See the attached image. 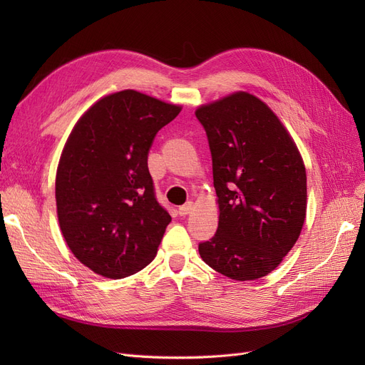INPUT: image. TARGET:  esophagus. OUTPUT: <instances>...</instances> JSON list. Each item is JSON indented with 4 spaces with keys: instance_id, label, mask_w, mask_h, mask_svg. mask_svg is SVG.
I'll return each instance as SVG.
<instances>
[{
    "instance_id": "1",
    "label": "esophagus",
    "mask_w": 365,
    "mask_h": 365,
    "mask_svg": "<svg viewBox=\"0 0 365 365\" xmlns=\"http://www.w3.org/2000/svg\"><path fill=\"white\" fill-rule=\"evenodd\" d=\"M192 210H193V202H192V201H189V202H185L184 205H181V207H180L178 213H180V216H185V215L192 213Z\"/></svg>"
}]
</instances>
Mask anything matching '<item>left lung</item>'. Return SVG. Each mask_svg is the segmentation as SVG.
I'll return each instance as SVG.
<instances>
[{
    "label": "left lung",
    "mask_w": 365,
    "mask_h": 365,
    "mask_svg": "<svg viewBox=\"0 0 365 365\" xmlns=\"http://www.w3.org/2000/svg\"><path fill=\"white\" fill-rule=\"evenodd\" d=\"M213 160L216 235L200 244L210 268L245 282L279 267L302 233L306 168L294 138L259 97L236 91L196 108Z\"/></svg>",
    "instance_id": "left-lung-1"
}]
</instances>
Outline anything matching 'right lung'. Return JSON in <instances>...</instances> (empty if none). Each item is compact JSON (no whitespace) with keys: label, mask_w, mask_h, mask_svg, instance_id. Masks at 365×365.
Returning <instances> with one entry per match:
<instances>
[{"label":"right lung","mask_w":365,"mask_h":365,"mask_svg":"<svg viewBox=\"0 0 365 365\" xmlns=\"http://www.w3.org/2000/svg\"><path fill=\"white\" fill-rule=\"evenodd\" d=\"M135 90L98 98L76 121L56 170V210L74 257L106 279L155 259L170 215L157 202L148 152L181 113Z\"/></svg>","instance_id":"right-lung-1"}]
</instances>
